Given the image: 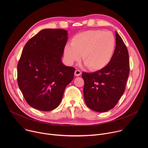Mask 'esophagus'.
<instances>
[{
    "instance_id": "esophagus-1",
    "label": "esophagus",
    "mask_w": 148,
    "mask_h": 148,
    "mask_svg": "<svg viewBox=\"0 0 148 148\" xmlns=\"http://www.w3.org/2000/svg\"><path fill=\"white\" fill-rule=\"evenodd\" d=\"M74 74H75V76L78 77V76H79V75L81 74V71L79 70H76L75 71Z\"/></svg>"
}]
</instances>
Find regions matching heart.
<instances>
[{
    "label": "heart",
    "mask_w": 148,
    "mask_h": 148,
    "mask_svg": "<svg viewBox=\"0 0 148 148\" xmlns=\"http://www.w3.org/2000/svg\"><path fill=\"white\" fill-rule=\"evenodd\" d=\"M115 48V40L110 32L92 30L81 32L71 40V45L64 47L67 63L73 64L83 61L91 70H99L106 67L111 61Z\"/></svg>",
    "instance_id": "obj_1"
}]
</instances>
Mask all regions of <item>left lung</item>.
Masks as SVG:
<instances>
[{
	"label": "left lung",
	"instance_id": "left-lung-1",
	"mask_svg": "<svg viewBox=\"0 0 148 148\" xmlns=\"http://www.w3.org/2000/svg\"><path fill=\"white\" fill-rule=\"evenodd\" d=\"M115 36L116 47L109 64L94 73L82 74L84 101L96 112H106L115 106L125 91L130 74L127 48L116 32Z\"/></svg>",
	"mask_w": 148,
	"mask_h": 148
}]
</instances>
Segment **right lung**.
Wrapping results in <instances>:
<instances>
[{"instance_id":"obj_1","label":"right lung","mask_w":148,"mask_h":148,"mask_svg":"<svg viewBox=\"0 0 148 148\" xmlns=\"http://www.w3.org/2000/svg\"><path fill=\"white\" fill-rule=\"evenodd\" d=\"M67 36V31L63 29H43L23 48L17 64V82L33 108L43 111L56 108L74 78L75 69L61 61Z\"/></svg>"}]
</instances>
